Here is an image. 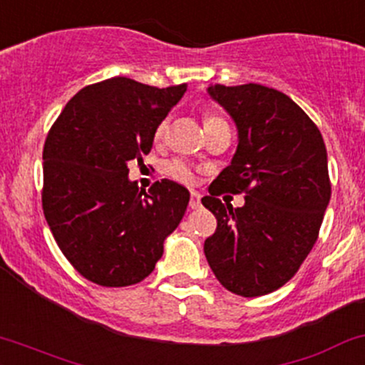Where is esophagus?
<instances>
[{
	"mask_svg": "<svg viewBox=\"0 0 365 365\" xmlns=\"http://www.w3.org/2000/svg\"><path fill=\"white\" fill-rule=\"evenodd\" d=\"M189 206L192 207V210H197V207H201V195H199L197 192H192L190 194Z\"/></svg>",
	"mask_w": 365,
	"mask_h": 365,
	"instance_id": "34e87169",
	"label": "esophagus"
}]
</instances>
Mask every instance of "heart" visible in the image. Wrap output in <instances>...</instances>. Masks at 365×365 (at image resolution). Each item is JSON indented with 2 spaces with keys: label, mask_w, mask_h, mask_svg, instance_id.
I'll return each mask as SVG.
<instances>
[{
  "label": "heart",
  "mask_w": 365,
  "mask_h": 365,
  "mask_svg": "<svg viewBox=\"0 0 365 365\" xmlns=\"http://www.w3.org/2000/svg\"><path fill=\"white\" fill-rule=\"evenodd\" d=\"M215 121H222V118H218V115H213V114L206 115V119H204V126ZM168 128H170V119L168 118L161 119V121L155 124L154 135H152L155 143H163L164 140H166ZM164 173L170 176L171 180H175V182L183 183V185H192L195 180L192 168L185 161H182V159H173V161L166 163V166H164Z\"/></svg>",
  "instance_id": "obj_1"
}]
</instances>
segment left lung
I'll list each match as a JSON object with an SVG mask.
<instances>
[{
    "label": "left lung",
    "instance_id": "obj_1",
    "mask_svg": "<svg viewBox=\"0 0 365 365\" xmlns=\"http://www.w3.org/2000/svg\"><path fill=\"white\" fill-rule=\"evenodd\" d=\"M235 121L239 145L202 204L216 216L204 255L223 287L244 298L279 289L305 262L331 199L327 152L305 110L256 85L207 88ZM244 193L232 208L217 195Z\"/></svg>",
    "mask_w": 365,
    "mask_h": 365
}]
</instances>
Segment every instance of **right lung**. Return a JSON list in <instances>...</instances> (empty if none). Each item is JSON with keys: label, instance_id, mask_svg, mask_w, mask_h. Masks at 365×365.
Segmentation results:
<instances>
[{"label": "right lung", "instance_id": "obj_1", "mask_svg": "<svg viewBox=\"0 0 365 365\" xmlns=\"http://www.w3.org/2000/svg\"><path fill=\"white\" fill-rule=\"evenodd\" d=\"M187 91L130 78L85 86L48 131L43 149V213L60 251L103 287L143 280L178 227L189 190L171 180L140 190L128 164L143 163L154 128Z\"/></svg>", "mask_w": 365, "mask_h": 365}]
</instances>
